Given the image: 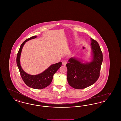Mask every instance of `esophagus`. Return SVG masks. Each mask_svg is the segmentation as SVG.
<instances>
[{"mask_svg": "<svg viewBox=\"0 0 121 121\" xmlns=\"http://www.w3.org/2000/svg\"><path fill=\"white\" fill-rule=\"evenodd\" d=\"M62 64L63 65H65L67 64V62L66 61H63V62H62Z\"/></svg>", "mask_w": 121, "mask_h": 121, "instance_id": "esophagus-1", "label": "esophagus"}]
</instances>
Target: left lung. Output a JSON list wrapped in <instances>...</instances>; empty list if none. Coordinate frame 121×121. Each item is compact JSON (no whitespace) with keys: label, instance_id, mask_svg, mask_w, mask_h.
Returning a JSON list of instances; mask_svg holds the SVG:
<instances>
[{"label":"left lung","instance_id":"left-lung-1","mask_svg":"<svg viewBox=\"0 0 121 121\" xmlns=\"http://www.w3.org/2000/svg\"><path fill=\"white\" fill-rule=\"evenodd\" d=\"M93 59L89 63H82L70 58L66 64L67 79L70 86L75 89H83L94 84L99 76L103 55L98 42L91 39Z\"/></svg>","mask_w":121,"mask_h":121}]
</instances>
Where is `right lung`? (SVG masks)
I'll return each instance as SVG.
<instances>
[{
  "label": "right lung",
  "instance_id": "add662e5",
  "mask_svg": "<svg viewBox=\"0 0 121 121\" xmlns=\"http://www.w3.org/2000/svg\"><path fill=\"white\" fill-rule=\"evenodd\" d=\"M37 37L33 36L24 41L21 45L17 52L16 62L21 77L24 83L29 87L33 88L40 89L48 86L52 82L54 74L62 66V62H60L51 65L48 69L40 74L36 75H31L26 73L22 69L20 63V57L22 48L25 43L30 39Z\"/></svg>",
  "mask_w": 121,
  "mask_h": 121
}]
</instances>
